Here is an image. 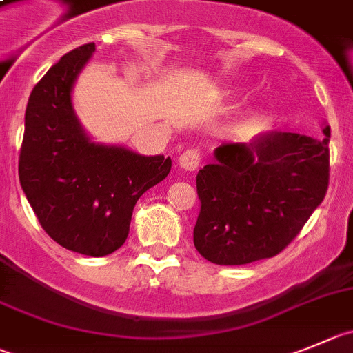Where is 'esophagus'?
<instances>
[{"label":"esophagus","instance_id":"1","mask_svg":"<svg viewBox=\"0 0 353 353\" xmlns=\"http://www.w3.org/2000/svg\"><path fill=\"white\" fill-rule=\"evenodd\" d=\"M200 160H202V158H200L199 150H186L179 157V167L188 170V172H193V170L199 169Z\"/></svg>","mask_w":353,"mask_h":353}]
</instances>
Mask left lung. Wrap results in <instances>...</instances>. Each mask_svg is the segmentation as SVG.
Here are the masks:
<instances>
[{
  "label": "left lung",
  "mask_w": 353,
  "mask_h": 353,
  "mask_svg": "<svg viewBox=\"0 0 353 353\" xmlns=\"http://www.w3.org/2000/svg\"><path fill=\"white\" fill-rule=\"evenodd\" d=\"M270 130L251 143L223 144L199 170L202 207L193 230L196 251L214 265H247L289 245L324 200L329 137Z\"/></svg>",
  "instance_id": "left-lung-1"
}]
</instances>
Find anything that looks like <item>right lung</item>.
<instances>
[{
  "label": "right lung",
  "instance_id": "1",
  "mask_svg": "<svg viewBox=\"0 0 353 353\" xmlns=\"http://www.w3.org/2000/svg\"><path fill=\"white\" fill-rule=\"evenodd\" d=\"M95 43L62 55L26 108L19 179L43 230L69 251L101 258L128 236L137 200L165 179L170 157L95 143L72 106V88Z\"/></svg>",
  "mask_w": 353,
  "mask_h": 353
}]
</instances>
